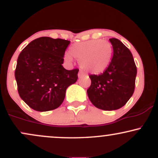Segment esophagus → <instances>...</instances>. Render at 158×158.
<instances>
[{
  "label": "esophagus",
  "mask_w": 158,
  "mask_h": 158,
  "mask_svg": "<svg viewBox=\"0 0 158 158\" xmlns=\"http://www.w3.org/2000/svg\"><path fill=\"white\" fill-rule=\"evenodd\" d=\"M84 73H83L82 71H79V73H78V77L79 78H81V77H84Z\"/></svg>",
  "instance_id": "1"
}]
</instances>
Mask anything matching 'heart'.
Segmentation results:
<instances>
[{"label":"heart","instance_id":"heart-1","mask_svg":"<svg viewBox=\"0 0 158 158\" xmlns=\"http://www.w3.org/2000/svg\"><path fill=\"white\" fill-rule=\"evenodd\" d=\"M113 53L112 45L106 40H88L73 44L65 52L64 60L70 64L73 56L79 60V67L88 73L99 74L109 65Z\"/></svg>","mask_w":158,"mask_h":158}]
</instances>
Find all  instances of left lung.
Returning <instances> with one entry per match:
<instances>
[{
	"label": "left lung",
	"instance_id": "left-lung-1",
	"mask_svg": "<svg viewBox=\"0 0 158 158\" xmlns=\"http://www.w3.org/2000/svg\"><path fill=\"white\" fill-rule=\"evenodd\" d=\"M113 57L100 75H90L91 85L87 90L92 104L104 110L122 108L135 91L137 68L131 51L117 39H110Z\"/></svg>",
	"mask_w": 158,
	"mask_h": 158
}]
</instances>
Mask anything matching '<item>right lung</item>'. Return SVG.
<instances>
[{
    "instance_id": "add662e5",
    "label": "right lung",
    "mask_w": 158,
    "mask_h": 158,
    "mask_svg": "<svg viewBox=\"0 0 158 158\" xmlns=\"http://www.w3.org/2000/svg\"><path fill=\"white\" fill-rule=\"evenodd\" d=\"M70 41L41 37L19 54L15 72L20 97L37 111L54 110L61 105L67 88L77 81L78 69L62 66Z\"/></svg>"
}]
</instances>
